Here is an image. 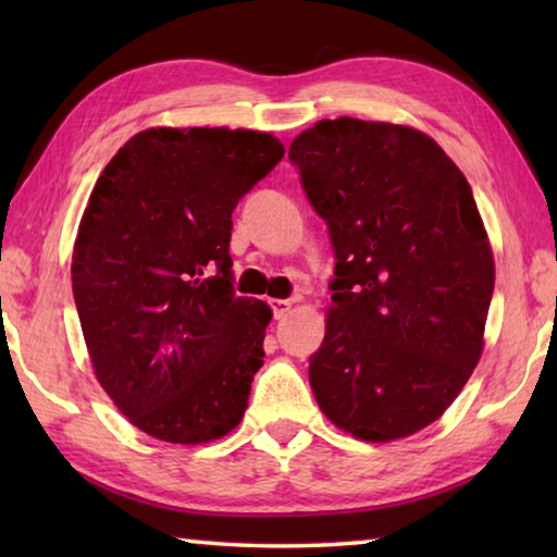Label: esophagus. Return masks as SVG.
I'll return each mask as SVG.
<instances>
[{
  "label": "esophagus",
  "instance_id": "obj_1",
  "mask_svg": "<svg viewBox=\"0 0 557 557\" xmlns=\"http://www.w3.org/2000/svg\"><path fill=\"white\" fill-rule=\"evenodd\" d=\"M270 307H272V317L282 319V317H285V314L289 312L292 301H289V299H270Z\"/></svg>",
  "mask_w": 557,
  "mask_h": 557
}]
</instances>
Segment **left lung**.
<instances>
[{
	"label": "left lung",
	"mask_w": 557,
	"mask_h": 557,
	"mask_svg": "<svg viewBox=\"0 0 557 557\" xmlns=\"http://www.w3.org/2000/svg\"><path fill=\"white\" fill-rule=\"evenodd\" d=\"M289 162L336 260L314 398L358 440L408 437L482 356L494 256L471 186L435 139L391 122L319 120Z\"/></svg>",
	"instance_id": "left-lung-1"
}]
</instances>
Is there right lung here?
<instances>
[{
	"mask_svg": "<svg viewBox=\"0 0 557 557\" xmlns=\"http://www.w3.org/2000/svg\"><path fill=\"white\" fill-rule=\"evenodd\" d=\"M282 157L268 132L152 127L92 188L73 299L100 385L147 435L199 445L243 420L272 312L233 289V211Z\"/></svg>",
	"mask_w": 557,
	"mask_h": 557,
	"instance_id": "obj_1",
	"label": "right lung"
}]
</instances>
